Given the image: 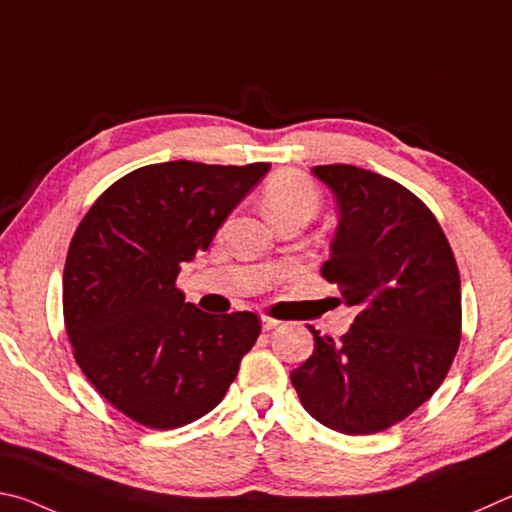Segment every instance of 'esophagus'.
<instances>
[{"instance_id": "obj_1", "label": "esophagus", "mask_w": 512, "mask_h": 512, "mask_svg": "<svg viewBox=\"0 0 512 512\" xmlns=\"http://www.w3.org/2000/svg\"><path fill=\"white\" fill-rule=\"evenodd\" d=\"M279 324H281V321H279V319H274V317H270V315H263V317H261V326H263V330H272V328H276Z\"/></svg>"}]
</instances>
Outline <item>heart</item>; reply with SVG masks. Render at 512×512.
<instances>
[{"label": "heart", "instance_id": "1", "mask_svg": "<svg viewBox=\"0 0 512 512\" xmlns=\"http://www.w3.org/2000/svg\"><path fill=\"white\" fill-rule=\"evenodd\" d=\"M265 206L274 222L292 215H306L310 220L321 206V191L299 170H281L265 186Z\"/></svg>", "mask_w": 512, "mask_h": 512}]
</instances>
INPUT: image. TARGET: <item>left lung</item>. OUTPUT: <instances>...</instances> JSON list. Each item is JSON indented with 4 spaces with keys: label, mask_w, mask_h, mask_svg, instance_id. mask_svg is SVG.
<instances>
[{
    "label": "left lung",
    "mask_w": 512,
    "mask_h": 512,
    "mask_svg": "<svg viewBox=\"0 0 512 512\" xmlns=\"http://www.w3.org/2000/svg\"><path fill=\"white\" fill-rule=\"evenodd\" d=\"M337 197L339 222L321 267L357 317L290 373L308 414L342 434L405 420L441 387L461 342V276L441 224L405 186L371 170L312 168Z\"/></svg>",
    "instance_id": "left-lung-1"
}]
</instances>
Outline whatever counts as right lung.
Here are the masks:
<instances>
[{"label":"right lung","instance_id":"right-lung-1","mask_svg":"<svg viewBox=\"0 0 512 512\" xmlns=\"http://www.w3.org/2000/svg\"><path fill=\"white\" fill-rule=\"evenodd\" d=\"M267 170L150 164L80 220L62 274L65 328L85 378L134 423L173 429L209 414L261 335L254 312L209 315L175 281Z\"/></svg>","mask_w":512,"mask_h":512}]
</instances>
